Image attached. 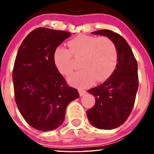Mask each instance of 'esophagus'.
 Listing matches in <instances>:
<instances>
[{
    "mask_svg": "<svg viewBox=\"0 0 154 154\" xmlns=\"http://www.w3.org/2000/svg\"><path fill=\"white\" fill-rule=\"evenodd\" d=\"M79 92L80 96H83L84 94H86V91H85V90H81V89H80L79 90Z\"/></svg>",
    "mask_w": 154,
    "mask_h": 154,
    "instance_id": "34e87169",
    "label": "esophagus"
}]
</instances>
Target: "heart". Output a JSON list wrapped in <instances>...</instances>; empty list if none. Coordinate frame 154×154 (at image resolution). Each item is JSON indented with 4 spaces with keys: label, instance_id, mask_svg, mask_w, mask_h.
Wrapping results in <instances>:
<instances>
[{
    "label": "heart",
    "instance_id": "b5f03b06",
    "mask_svg": "<svg viewBox=\"0 0 154 154\" xmlns=\"http://www.w3.org/2000/svg\"><path fill=\"white\" fill-rule=\"evenodd\" d=\"M70 50L59 46L54 52V64L61 73L71 71L72 55L81 57V69L67 78L69 83L78 88H86L96 81H102L110 76L117 64L118 51L114 43L107 37L80 35L68 43Z\"/></svg>",
    "mask_w": 154,
    "mask_h": 154
}]
</instances>
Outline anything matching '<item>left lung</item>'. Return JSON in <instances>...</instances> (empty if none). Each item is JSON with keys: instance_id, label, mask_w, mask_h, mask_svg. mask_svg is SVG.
<instances>
[{"instance_id": "1", "label": "left lung", "mask_w": 154, "mask_h": 154, "mask_svg": "<svg viewBox=\"0 0 154 154\" xmlns=\"http://www.w3.org/2000/svg\"><path fill=\"white\" fill-rule=\"evenodd\" d=\"M92 33L108 37L114 43L118 63L104 83L88 90L95 97V104L87 111V116L95 128L112 130L125 123L133 109L139 85L137 62L130 45L121 35L107 29Z\"/></svg>"}]
</instances>
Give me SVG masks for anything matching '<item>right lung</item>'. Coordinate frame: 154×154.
<instances>
[{"label":"right lung","mask_w":154,"mask_h":154,"mask_svg":"<svg viewBox=\"0 0 154 154\" xmlns=\"http://www.w3.org/2000/svg\"><path fill=\"white\" fill-rule=\"evenodd\" d=\"M71 35L68 31L41 27L31 31L19 48L12 80L14 97L22 117L40 131L57 128L66 106L79 97L66 84L54 62V52Z\"/></svg>","instance_id":"add662e5"}]
</instances>
